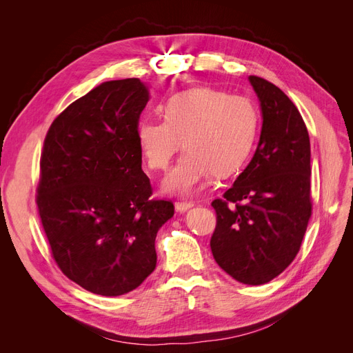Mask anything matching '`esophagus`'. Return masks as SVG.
<instances>
[{
    "label": "esophagus",
    "instance_id": "34e87169",
    "mask_svg": "<svg viewBox=\"0 0 353 353\" xmlns=\"http://www.w3.org/2000/svg\"><path fill=\"white\" fill-rule=\"evenodd\" d=\"M193 206H194V203H191V201H176V203H175V209H176V212H179V213L187 212L188 209H191Z\"/></svg>",
    "mask_w": 353,
    "mask_h": 353
}]
</instances>
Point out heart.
<instances>
[{
    "instance_id": "obj_1",
    "label": "heart",
    "mask_w": 353,
    "mask_h": 353,
    "mask_svg": "<svg viewBox=\"0 0 353 353\" xmlns=\"http://www.w3.org/2000/svg\"><path fill=\"white\" fill-rule=\"evenodd\" d=\"M163 119L143 117L137 138L147 165L165 170L183 147L162 183L166 193L194 194L213 174L225 178L244 165L256 141L259 113L252 100L213 88L181 91L163 105Z\"/></svg>"
}]
</instances>
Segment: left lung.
<instances>
[{
    "label": "left lung",
    "mask_w": 353,
    "mask_h": 353,
    "mask_svg": "<svg viewBox=\"0 0 353 353\" xmlns=\"http://www.w3.org/2000/svg\"><path fill=\"white\" fill-rule=\"evenodd\" d=\"M249 82L262 113L259 143L223 199L212 201L216 228L210 249L234 280L261 285L280 275L301 249L312 210L311 144L293 101L262 78Z\"/></svg>",
    "instance_id": "obj_1"
}]
</instances>
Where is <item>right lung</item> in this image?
I'll list each match as a JSON object with an SVG mask.
<instances>
[{"instance_id":"right-lung-1","label":"right lung","mask_w":353,"mask_h":353,"mask_svg":"<svg viewBox=\"0 0 353 353\" xmlns=\"http://www.w3.org/2000/svg\"><path fill=\"white\" fill-rule=\"evenodd\" d=\"M148 87L108 81L51 123L41 154L37 205L59 268L94 294L121 296L150 275L157 231L174 205L150 200L137 125Z\"/></svg>"}]
</instances>
